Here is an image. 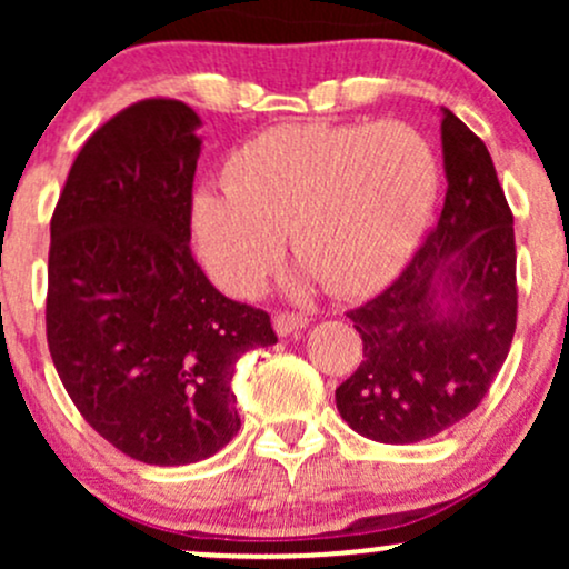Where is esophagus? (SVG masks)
I'll return each mask as SVG.
<instances>
[{
  "instance_id": "obj_1",
  "label": "esophagus",
  "mask_w": 569,
  "mask_h": 569,
  "mask_svg": "<svg viewBox=\"0 0 569 569\" xmlns=\"http://www.w3.org/2000/svg\"><path fill=\"white\" fill-rule=\"evenodd\" d=\"M272 323H276V331L280 337H291L297 335V331H302L307 323H310V318L302 316V312H278L276 318H272Z\"/></svg>"
}]
</instances>
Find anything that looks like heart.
Segmentation results:
<instances>
[{
	"label": "heart",
	"mask_w": 569,
	"mask_h": 569,
	"mask_svg": "<svg viewBox=\"0 0 569 569\" xmlns=\"http://www.w3.org/2000/svg\"><path fill=\"white\" fill-rule=\"evenodd\" d=\"M441 187L436 149L403 122L280 126L227 162L224 184L192 198L200 257L224 289L251 297L283 257L293 283L323 280L337 297L380 289L426 232Z\"/></svg>",
	"instance_id": "obj_1"
}]
</instances>
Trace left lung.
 Returning <instances> with one entry per match:
<instances>
[{
  "label": "left lung",
  "mask_w": 569,
  "mask_h": 569,
  "mask_svg": "<svg viewBox=\"0 0 569 569\" xmlns=\"http://www.w3.org/2000/svg\"><path fill=\"white\" fill-rule=\"evenodd\" d=\"M447 198L407 270L348 318L363 361L337 388L342 420L380 443H417L466 420L516 331L513 217L485 141L441 109Z\"/></svg>",
  "instance_id": "1"
}]
</instances>
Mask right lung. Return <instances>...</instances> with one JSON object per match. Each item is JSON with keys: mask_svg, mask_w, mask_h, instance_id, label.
<instances>
[{"mask_svg": "<svg viewBox=\"0 0 569 569\" xmlns=\"http://www.w3.org/2000/svg\"><path fill=\"white\" fill-rule=\"evenodd\" d=\"M200 117L149 98L84 141L50 221L48 345L80 415L147 466L217 455L240 428L234 363L278 342L189 251Z\"/></svg>", "mask_w": 569, "mask_h": 569, "instance_id": "1", "label": "right lung"}]
</instances>
